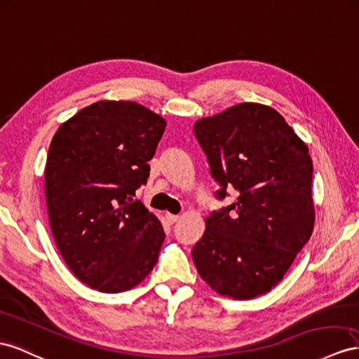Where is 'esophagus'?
<instances>
[{
    "mask_svg": "<svg viewBox=\"0 0 359 359\" xmlns=\"http://www.w3.org/2000/svg\"><path fill=\"white\" fill-rule=\"evenodd\" d=\"M165 219H167L168 224H174V223L179 222L180 217L179 215H172V214H165Z\"/></svg>",
    "mask_w": 359,
    "mask_h": 359,
    "instance_id": "34e87169",
    "label": "esophagus"
}]
</instances>
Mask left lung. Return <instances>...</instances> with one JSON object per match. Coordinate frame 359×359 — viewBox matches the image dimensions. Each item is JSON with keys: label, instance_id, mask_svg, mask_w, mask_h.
<instances>
[{"label": "left lung", "instance_id": "8db88e82", "mask_svg": "<svg viewBox=\"0 0 359 359\" xmlns=\"http://www.w3.org/2000/svg\"><path fill=\"white\" fill-rule=\"evenodd\" d=\"M194 135L218 183L212 210L192 247L198 274L222 296L253 299L287 273L314 227L308 147L274 109L241 103L196 123Z\"/></svg>", "mask_w": 359, "mask_h": 359}]
</instances>
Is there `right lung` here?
Returning a JSON list of instances; mask_svg holds the SVG:
<instances>
[{
	"mask_svg": "<svg viewBox=\"0 0 359 359\" xmlns=\"http://www.w3.org/2000/svg\"><path fill=\"white\" fill-rule=\"evenodd\" d=\"M133 101H98L54 135L45 197L57 249L71 271L101 292L133 288L158 262L165 232L136 189L165 130Z\"/></svg>",
	"mask_w": 359,
	"mask_h": 359,
	"instance_id": "right-lung-1",
	"label": "right lung"
}]
</instances>
